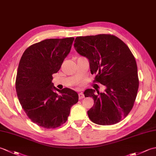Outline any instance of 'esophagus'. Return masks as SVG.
<instances>
[{
  "label": "esophagus",
  "instance_id": "esophagus-1",
  "mask_svg": "<svg viewBox=\"0 0 156 156\" xmlns=\"http://www.w3.org/2000/svg\"><path fill=\"white\" fill-rule=\"evenodd\" d=\"M78 97H79V99H82L84 98V95L82 92H80V93L78 94Z\"/></svg>",
  "mask_w": 156,
  "mask_h": 156
}]
</instances>
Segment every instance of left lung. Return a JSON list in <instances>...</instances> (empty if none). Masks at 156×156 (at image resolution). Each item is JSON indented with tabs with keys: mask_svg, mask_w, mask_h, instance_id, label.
I'll return each mask as SVG.
<instances>
[{
	"mask_svg": "<svg viewBox=\"0 0 156 156\" xmlns=\"http://www.w3.org/2000/svg\"><path fill=\"white\" fill-rule=\"evenodd\" d=\"M74 48L87 58L95 82L106 87L95 94L93 89L84 92L92 97L94 105L87 113L96 124L111 125L127 117L133 107L139 88L137 63L128 46L113 35L77 37Z\"/></svg>",
	"mask_w": 156,
	"mask_h": 156,
	"instance_id": "obj_1",
	"label": "left lung"
}]
</instances>
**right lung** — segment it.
<instances>
[{
    "label": "right lung",
    "mask_w": 156,
    "mask_h": 156,
    "mask_svg": "<svg viewBox=\"0 0 156 156\" xmlns=\"http://www.w3.org/2000/svg\"><path fill=\"white\" fill-rule=\"evenodd\" d=\"M74 39H45L29 46L20 59L15 82L19 101L27 117L41 127L54 129L64 124L72 106L78 101L77 92L68 88L60 90L51 82Z\"/></svg>",
    "instance_id": "1"
}]
</instances>
